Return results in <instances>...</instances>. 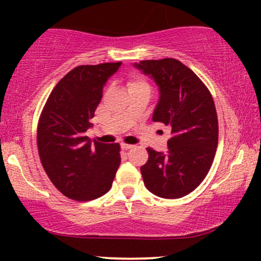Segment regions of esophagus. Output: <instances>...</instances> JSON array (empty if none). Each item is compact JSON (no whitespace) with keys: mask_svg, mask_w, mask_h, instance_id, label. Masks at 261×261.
I'll return each mask as SVG.
<instances>
[{"mask_svg":"<svg viewBox=\"0 0 261 261\" xmlns=\"http://www.w3.org/2000/svg\"><path fill=\"white\" fill-rule=\"evenodd\" d=\"M134 147H135L134 145H128V143H121V148L125 149V151H127V149H131Z\"/></svg>","mask_w":261,"mask_h":261,"instance_id":"esophagus-1","label":"esophagus"}]
</instances>
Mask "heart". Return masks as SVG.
Masks as SVG:
<instances>
[{"label": "heart", "mask_w": 261, "mask_h": 261, "mask_svg": "<svg viewBox=\"0 0 261 261\" xmlns=\"http://www.w3.org/2000/svg\"><path fill=\"white\" fill-rule=\"evenodd\" d=\"M127 89L128 92L139 91V89H149V86L148 83L143 79H141V77H134V79L128 80Z\"/></svg>", "instance_id": "heart-1"}]
</instances>
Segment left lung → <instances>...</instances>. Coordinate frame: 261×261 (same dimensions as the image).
Listing matches in <instances>:
<instances>
[{"label": "left lung", "instance_id": "1", "mask_svg": "<svg viewBox=\"0 0 261 261\" xmlns=\"http://www.w3.org/2000/svg\"><path fill=\"white\" fill-rule=\"evenodd\" d=\"M135 66L151 74L160 87L152 119L170 128L167 153L146 148L148 161L141 167L143 182L154 195L179 199L201 184L216 154L214 98L205 83L178 60H143Z\"/></svg>", "mask_w": 261, "mask_h": 261}]
</instances>
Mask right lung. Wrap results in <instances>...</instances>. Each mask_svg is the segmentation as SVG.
Here are the masks:
<instances>
[{
    "instance_id": "right-lung-1",
    "label": "right lung",
    "mask_w": 261,
    "mask_h": 261,
    "mask_svg": "<svg viewBox=\"0 0 261 261\" xmlns=\"http://www.w3.org/2000/svg\"><path fill=\"white\" fill-rule=\"evenodd\" d=\"M120 65L74 67L59 81L39 116L37 145L41 166L55 188L76 201L107 194L120 166L119 143H92L86 136L103 87Z\"/></svg>"
}]
</instances>
